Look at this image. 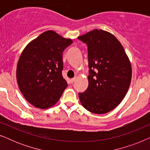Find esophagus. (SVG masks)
<instances>
[{
    "instance_id": "esophagus-1",
    "label": "esophagus",
    "mask_w": 150,
    "mask_h": 150,
    "mask_svg": "<svg viewBox=\"0 0 150 150\" xmlns=\"http://www.w3.org/2000/svg\"><path fill=\"white\" fill-rule=\"evenodd\" d=\"M75 81H76V78H73V79H71V81H71V83H73Z\"/></svg>"
}]
</instances>
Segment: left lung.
I'll list each match as a JSON object with an SVG mask.
<instances>
[{"label":"left lung","instance_id":"8db88e82","mask_svg":"<svg viewBox=\"0 0 150 150\" xmlns=\"http://www.w3.org/2000/svg\"><path fill=\"white\" fill-rule=\"evenodd\" d=\"M79 40L88 47L89 86L79 93L83 107L95 114L114 109L130 87L132 67L124 47L110 33L94 29Z\"/></svg>","mask_w":150,"mask_h":150}]
</instances>
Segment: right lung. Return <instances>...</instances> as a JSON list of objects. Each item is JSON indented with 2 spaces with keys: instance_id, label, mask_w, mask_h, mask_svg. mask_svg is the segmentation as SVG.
<instances>
[{
  "instance_id": "right-lung-1",
  "label": "right lung",
  "mask_w": 150,
  "mask_h": 150,
  "mask_svg": "<svg viewBox=\"0 0 150 150\" xmlns=\"http://www.w3.org/2000/svg\"><path fill=\"white\" fill-rule=\"evenodd\" d=\"M71 43L70 39L47 30L22 51L16 77L20 91L32 105L46 109L61 98L67 86L62 75V53Z\"/></svg>"
}]
</instances>
